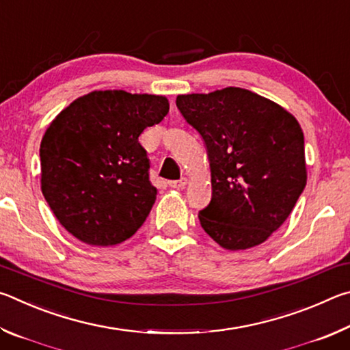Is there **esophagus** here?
Segmentation results:
<instances>
[{
    "mask_svg": "<svg viewBox=\"0 0 350 350\" xmlns=\"http://www.w3.org/2000/svg\"><path fill=\"white\" fill-rule=\"evenodd\" d=\"M185 185H187V179H185V177H182L180 180H170V182H168V187L176 188V189H180V188H183Z\"/></svg>",
    "mask_w": 350,
    "mask_h": 350,
    "instance_id": "esophagus-1",
    "label": "esophagus"
}]
</instances>
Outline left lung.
Returning <instances> with one entry per match:
<instances>
[{
    "instance_id": "obj_1",
    "label": "left lung",
    "mask_w": 350,
    "mask_h": 350,
    "mask_svg": "<svg viewBox=\"0 0 350 350\" xmlns=\"http://www.w3.org/2000/svg\"><path fill=\"white\" fill-rule=\"evenodd\" d=\"M176 105L208 154L211 202L199 211L205 233L225 250L262 244L306 187L298 120L271 100L233 86L177 96Z\"/></svg>"
}]
</instances>
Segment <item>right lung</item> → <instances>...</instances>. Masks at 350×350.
Instances as JSON below:
<instances>
[{"label": "right lung", "instance_id": "add662e5", "mask_svg": "<svg viewBox=\"0 0 350 350\" xmlns=\"http://www.w3.org/2000/svg\"><path fill=\"white\" fill-rule=\"evenodd\" d=\"M168 109L163 96L92 91L51 122L40 145L41 191L77 239L116 245L145 222L157 189L139 135Z\"/></svg>", "mask_w": 350, "mask_h": 350}]
</instances>
